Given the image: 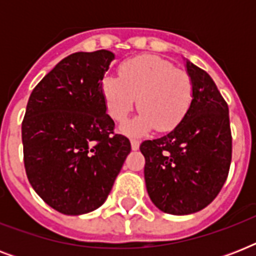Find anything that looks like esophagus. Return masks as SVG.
I'll return each mask as SVG.
<instances>
[{
  "instance_id": "obj_1",
  "label": "esophagus",
  "mask_w": 256,
  "mask_h": 256,
  "mask_svg": "<svg viewBox=\"0 0 256 256\" xmlns=\"http://www.w3.org/2000/svg\"><path fill=\"white\" fill-rule=\"evenodd\" d=\"M130 144H132V148L134 150V152L140 148V140H130Z\"/></svg>"
}]
</instances>
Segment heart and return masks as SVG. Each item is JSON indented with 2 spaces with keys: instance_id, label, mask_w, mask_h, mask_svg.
<instances>
[{
  "instance_id": "1",
  "label": "heart",
  "mask_w": 256,
  "mask_h": 256,
  "mask_svg": "<svg viewBox=\"0 0 256 256\" xmlns=\"http://www.w3.org/2000/svg\"><path fill=\"white\" fill-rule=\"evenodd\" d=\"M100 88L108 114L116 122L128 120L136 104L140 112L122 128L124 132L134 136L154 128L160 132L174 130L192 102L190 76L152 54L122 62L120 78L104 76Z\"/></svg>"
}]
</instances>
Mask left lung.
Returning <instances> with one entry per match:
<instances>
[{
	"label": "left lung",
	"instance_id": "left-lung-1",
	"mask_svg": "<svg viewBox=\"0 0 256 256\" xmlns=\"http://www.w3.org/2000/svg\"><path fill=\"white\" fill-rule=\"evenodd\" d=\"M192 102L168 134L140 146L152 202L171 215H188L208 206L226 182L231 164L228 106L212 78L188 60Z\"/></svg>",
	"mask_w": 256,
	"mask_h": 256
}]
</instances>
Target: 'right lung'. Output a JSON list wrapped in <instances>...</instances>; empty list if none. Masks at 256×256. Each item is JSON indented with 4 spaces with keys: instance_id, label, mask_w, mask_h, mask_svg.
<instances>
[{
    "instance_id": "right-lung-1",
    "label": "right lung",
    "mask_w": 256,
    "mask_h": 256,
    "mask_svg": "<svg viewBox=\"0 0 256 256\" xmlns=\"http://www.w3.org/2000/svg\"><path fill=\"white\" fill-rule=\"evenodd\" d=\"M116 58L108 50L70 54L30 94L22 122L24 164L44 202L65 215L102 206L128 152L114 134L100 80Z\"/></svg>"
}]
</instances>
